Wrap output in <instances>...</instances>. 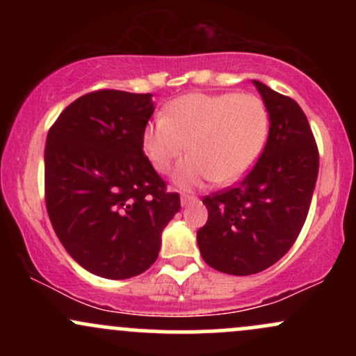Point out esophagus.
Returning <instances> with one entry per match:
<instances>
[{
  "mask_svg": "<svg viewBox=\"0 0 356 356\" xmlns=\"http://www.w3.org/2000/svg\"><path fill=\"white\" fill-rule=\"evenodd\" d=\"M195 201H197V197H194V195H189V194H182V195H181L182 206H187V204L195 202Z\"/></svg>",
  "mask_w": 356,
  "mask_h": 356,
  "instance_id": "1",
  "label": "esophagus"
}]
</instances>
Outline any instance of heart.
<instances>
[{
    "label": "heart",
    "mask_w": 356,
    "mask_h": 356,
    "mask_svg": "<svg viewBox=\"0 0 356 356\" xmlns=\"http://www.w3.org/2000/svg\"><path fill=\"white\" fill-rule=\"evenodd\" d=\"M268 136L269 112L259 97L187 93L167 105L165 117L147 124L142 147L155 169L169 174L189 144L179 184L191 187L212 179L229 186L252 169Z\"/></svg>",
    "instance_id": "obj_1"
}]
</instances>
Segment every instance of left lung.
I'll list each match as a JSON object with an SVG mask.
<instances>
[{
    "mask_svg": "<svg viewBox=\"0 0 356 356\" xmlns=\"http://www.w3.org/2000/svg\"><path fill=\"white\" fill-rule=\"evenodd\" d=\"M254 85L269 112L268 142L243 181L202 199L209 216L197 231L202 259L234 276L264 271L295 244L320 167L316 140L300 105L261 81Z\"/></svg>",
    "mask_w": 356,
    "mask_h": 356,
    "instance_id": "obj_1",
    "label": "left lung"
}]
</instances>
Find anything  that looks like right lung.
<instances>
[{"instance_id":"right-lung-1","label":"right lung","mask_w":356,"mask_h":356,"mask_svg":"<svg viewBox=\"0 0 356 356\" xmlns=\"http://www.w3.org/2000/svg\"><path fill=\"white\" fill-rule=\"evenodd\" d=\"M152 113V93L97 90L68 105L48 130L51 226L81 268L107 280L152 266L162 231L181 209L142 147Z\"/></svg>"}]
</instances>
